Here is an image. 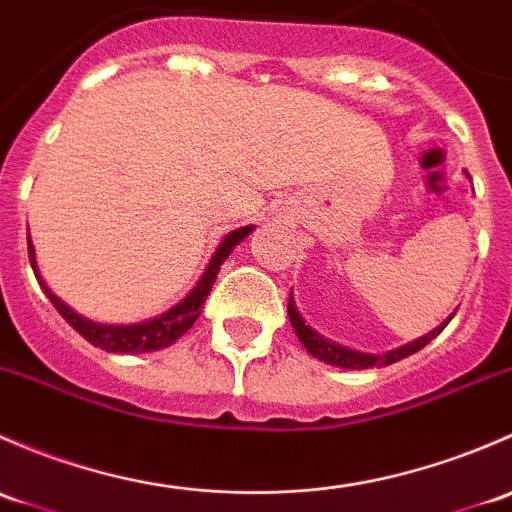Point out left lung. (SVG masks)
I'll use <instances>...</instances> for the list:
<instances>
[{"label": "left lung", "instance_id": "obj_1", "mask_svg": "<svg viewBox=\"0 0 512 512\" xmlns=\"http://www.w3.org/2000/svg\"><path fill=\"white\" fill-rule=\"evenodd\" d=\"M288 318H291V325L295 330V335H298V340L303 342L305 350L310 352L313 357H318V360L328 362V365H335V367H345V370H367V367H387L392 365V362H399L404 360V357L414 355L416 350H421L424 345H429L431 340H434L436 335L441 333V330L449 325V320H446L444 325H439L436 330H431L429 335L419 337V340L409 342V345L399 347V350H392L387 352V355H365V352H355V350H347V347L342 345H335V342L325 340L323 335H318L315 330H310V325H305V320L300 318L298 308H295V300H293V291H291V298H288Z\"/></svg>", "mask_w": 512, "mask_h": 512}]
</instances>
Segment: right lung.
I'll list each match as a JSON object with an SVG mask.
<instances>
[{
  "instance_id": "obj_1",
  "label": "right lung",
  "mask_w": 512,
  "mask_h": 512,
  "mask_svg": "<svg viewBox=\"0 0 512 512\" xmlns=\"http://www.w3.org/2000/svg\"><path fill=\"white\" fill-rule=\"evenodd\" d=\"M251 231H254V226H244V229H236V231H231V234H226L224 241L219 244L217 254H214L212 261H209L204 276L199 278V283L194 286V291L189 293L182 303L175 305V308L167 310L165 315H160V318H155V320H147V323H138V325H98V323H93V320H86V318H81L78 313H73V310L68 308L61 298H56V295L49 291V286L41 281L39 268H36L34 246H31V239H26V244H29L31 268H34V273H36V278H39L41 288H44L46 298L54 303V308L59 310L63 318H66V323L71 325L76 333H81L88 342H91V345L100 347V350L138 355V352H152V350H160V347H170L177 337H182L189 328H192L194 320H197L199 313H202V305H204V300H207L209 291H212L214 281H217L221 263L226 261V256L234 251V246L239 244V241H244Z\"/></svg>"
}]
</instances>
